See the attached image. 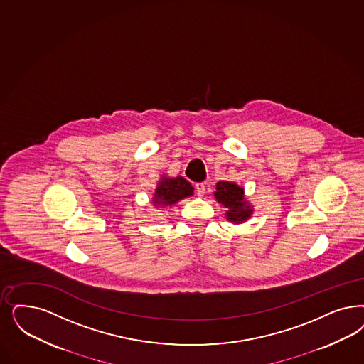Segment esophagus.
<instances>
[{
  "instance_id": "obj_1",
  "label": "esophagus",
  "mask_w": 364,
  "mask_h": 364,
  "mask_svg": "<svg viewBox=\"0 0 364 364\" xmlns=\"http://www.w3.org/2000/svg\"><path fill=\"white\" fill-rule=\"evenodd\" d=\"M195 189H196V195H198V196H203V195L205 193V186H204L203 183H198V184L195 186Z\"/></svg>"
}]
</instances>
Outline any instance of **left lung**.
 Here are the masks:
<instances>
[{"label": "left lung", "mask_w": 364, "mask_h": 364, "mask_svg": "<svg viewBox=\"0 0 364 364\" xmlns=\"http://www.w3.org/2000/svg\"><path fill=\"white\" fill-rule=\"evenodd\" d=\"M216 200L226 207V218L232 223L247 220L252 213L249 201L245 199V191L232 181H219L213 192Z\"/></svg>", "instance_id": "8db88e82"}]
</instances>
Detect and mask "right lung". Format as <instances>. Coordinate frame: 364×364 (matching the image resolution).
Returning <instances> with one entry per match:
<instances>
[{
	"mask_svg": "<svg viewBox=\"0 0 364 364\" xmlns=\"http://www.w3.org/2000/svg\"><path fill=\"white\" fill-rule=\"evenodd\" d=\"M193 195V187L184 177H161L153 196V204L160 207L173 205L177 201Z\"/></svg>",
	"mask_w": 364,
	"mask_h": 364,
	"instance_id": "obj_1",
	"label": "right lung"
}]
</instances>
